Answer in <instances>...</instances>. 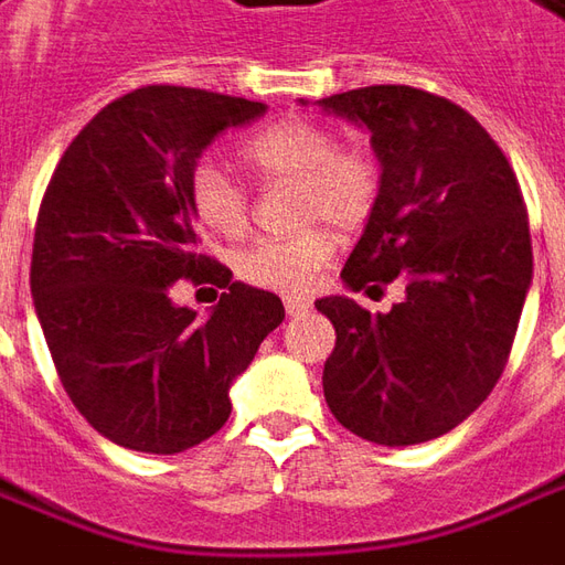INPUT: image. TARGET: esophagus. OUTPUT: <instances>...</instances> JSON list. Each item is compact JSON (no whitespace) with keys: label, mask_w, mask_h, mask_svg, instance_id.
Here are the masks:
<instances>
[{"label":"esophagus","mask_w":565,"mask_h":565,"mask_svg":"<svg viewBox=\"0 0 565 565\" xmlns=\"http://www.w3.org/2000/svg\"><path fill=\"white\" fill-rule=\"evenodd\" d=\"M284 309H287V315H294V318H297V315L309 312V309H312V302L302 297H287L284 299Z\"/></svg>","instance_id":"esophagus-1"}]
</instances>
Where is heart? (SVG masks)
<instances>
[{
  "instance_id": "heart-1",
  "label": "heart",
  "mask_w": 565,
  "mask_h": 565,
  "mask_svg": "<svg viewBox=\"0 0 565 565\" xmlns=\"http://www.w3.org/2000/svg\"><path fill=\"white\" fill-rule=\"evenodd\" d=\"M263 182H299V225H333L337 232L362 228L380 194V172L371 153L340 148L328 126L284 117L263 126L241 145ZM191 213L206 232L237 237L250 225V198L216 160L203 157L188 175ZM333 234L324 228L294 237H263L234 256V271L253 287L302 294L331 263Z\"/></svg>"
}]
</instances>
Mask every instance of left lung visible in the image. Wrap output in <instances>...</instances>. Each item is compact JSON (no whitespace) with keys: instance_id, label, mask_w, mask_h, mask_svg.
I'll return each mask as SVG.
<instances>
[{"instance_id":"8db88e82","label":"left lung","mask_w":565,"mask_h":565,"mask_svg":"<svg viewBox=\"0 0 565 565\" xmlns=\"http://www.w3.org/2000/svg\"><path fill=\"white\" fill-rule=\"evenodd\" d=\"M318 107L362 126L380 163L377 203L340 278L352 294L405 284L390 312L315 302L337 331L324 402L367 443H429L463 424L508 364L532 287L523 194L492 136L448 98L367 86Z\"/></svg>"}]
</instances>
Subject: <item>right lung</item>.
Listing matches in <instances>:
<instances>
[{
	"label": "right lung",
	"mask_w": 565,
	"mask_h": 565,
	"mask_svg": "<svg viewBox=\"0 0 565 565\" xmlns=\"http://www.w3.org/2000/svg\"><path fill=\"white\" fill-rule=\"evenodd\" d=\"M263 102L185 86L129 92L73 138L42 198L30 294L71 402L110 443L179 455L225 427L228 390L284 321L281 299L198 250L188 175ZM179 277L225 286L206 319Z\"/></svg>",
	"instance_id": "1"
}]
</instances>
